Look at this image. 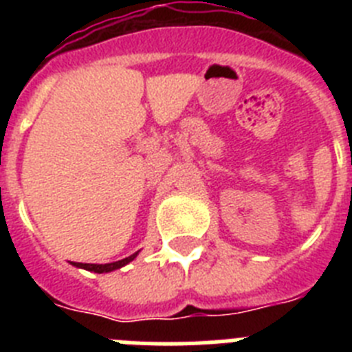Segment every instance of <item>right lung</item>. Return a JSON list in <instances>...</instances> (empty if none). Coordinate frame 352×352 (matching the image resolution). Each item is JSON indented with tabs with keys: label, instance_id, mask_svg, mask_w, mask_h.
Returning <instances> with one entry per match:
<instances>
[{
	"label": "right lung",
	"instance_id": "1",
	"mask_svg": "<svg viewBox=\"0 0 352 352\" xmlns=\"http://www.w3.org/2000/svg\"><path fill=\"white\" fill-rule=\"evenodd\" d=\"M135 256H138V252H135V254H132V256L125 257V259L116 261V263H109V264H86V263H74V264H76V266H79V268L89 270V272L109 273V272H113V270H118V268H121V266H125V264H129L130 261L135 259Z\"/></svg>",
	"mask_w": 352,
	"mask_h": 352
}]
</instances>
